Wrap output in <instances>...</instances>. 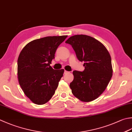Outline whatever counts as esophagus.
<instances>
[{"mask_svg": "<svg viewBox=\"0 0 132 132\" xmlns=\"http://www.w3.org/2000/svg\"><path fill=\"white\" fill-rule=\"evenodd\" d=\"M69 73V71H66V70H64V74H68Z\"/></svg>", "mask_w": 132, "mask_h": 132, "instance_id": "1", "label": "esophagus"}]
</instances>
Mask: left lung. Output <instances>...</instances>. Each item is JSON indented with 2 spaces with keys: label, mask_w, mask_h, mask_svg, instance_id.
Wrapping results in <instances>:
<instances>
[{
  "label": "left lung",
  "mask_w": 132,
  "mask_h": 132,
  "mask_svg": "<svg viewBox=\"0 0 132 132\" xmlns=\"http://www.w3.org/2000/svg\"><path fill=\"white\" fill-rule=\"evenodd\" d=\"M71 45L79 61H84L83 72H73L70 87L75 97L83 102L97 99L106 88L113 75L109 51L96 39L86 35H76L66 42Z\"/></svg>",
  "instance_id": "obj_1"
}]
</instances>
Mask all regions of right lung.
I'll return each mask as SVG.
<instances>
[{"mask_svg": "<svg viewBox=\"0 0 132 132\" xmlns=\"http://www.w3.org/2000/svg\"><path fill=\"white\" fill-rule=\"evenodd\" d=\"M68 35L46 37L26 45L18 59V79L24 94L37 105L47 103L55 93L64 69L50 66L58 47Z\"/></svg>", "mask_w": 132, "mask_h": 132, "instance_id": "add662e5", "label": "right lung"}]
</instances>
